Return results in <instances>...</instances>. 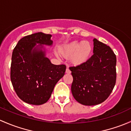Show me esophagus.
Wrapping results in <instances>:
<instances>
[{
    "instance_id": "obj_1",
    "label": "esophagus",
    "mask_w": 131,
    "mask_h": 131,
    "mask_svg": "<svg viewBox=\"0 0 131 131\" xmlns=\"http://www.w3.org/2000/svg\"><path fill=\"white\" fill-rule=\"evenodd\" d=\"M66 73H68V74H70V73H71V71H70L69 68H67V69H66Z\"/></svg>"
}]
</instances>
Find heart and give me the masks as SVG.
<instances>
[{
    "label": "heart",
    "mask_w": 131,
    "mask_h": 131,
    "mask_svg": "<svg viewBox=\"0 0 131 131\" xmlns=\"http://www.w3.org/2000/svg\"><path fill=\"white\" fill-rule=\"evenodd\" d=\"M92 46L87 41H73L60 48V53L65 58H70L74 65H80L85 63L90 58Z\"/></svg>",
    "instance_id": "b5f03b06"
}]
</instances>
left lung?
<instances>
[{
    "label": "left lung",
    "mask_w": 131,
    "mask_h": 131,
    "mask_svg": "<svg viewBox=\"0 0 131 131\" xmlns=\"http://www.w3.org/2000/svg\"><path fill=\"white\" fill-rule=\"evenodd\" d=\"M116 56L111 48L93 39V54L83 64L70 67L71 90L80 104L95 105L109 97L116 82Z\"/></svg>",
    "instance_id": "1"
}]
</instances>
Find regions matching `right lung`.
Masks as SVG:
<instances>
[{"label":"right lung","instance_id":"right-lung-1","mask_svg":"<svg viewBox=\"0 0 131 131\" xmlns=\"http://www.w3.org/2000/svg\"><path fill=\"white\" fill-rule=\"evenodd\" d=\"M51 36L41 32L26 36L18 41L12 52L11 82L17 96L27 104L46 103L64 75L66 66L52 64L46 57L45 48L42 51V45H52Z\"/></svg>","mask_w":131,"mask_h":131}]
</instances>
